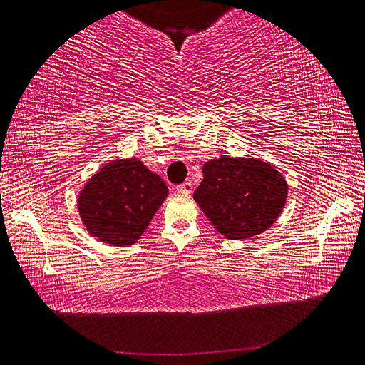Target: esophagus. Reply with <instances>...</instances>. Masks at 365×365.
<instances>
[{
    "label": "esophagus",
    "mask_w": 365,
    "mask_h": 365,
    "mask_svg": "<svg viewBox=\"0 0 365 365\" xmlns=\"http://www.w3.org/2000/svg\"><path fill=\"white\" fill-rule=\"evenodd\" d=\"M177 192L180 193H192L193 192V183L192 182H183L182 185H178Z\"/></svg>",
    "instance_id": "obj_1"
}]
</instances>
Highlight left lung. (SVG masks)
Listing matches in <instances>:
<instances>
[{"mask_svg":"<svg viewBox=\"0 0 365 365\" xmlns=\"http://www.w3.org/2000/svg\"><path fill=\"white\" fill-rule=\"evenodd\" d=\"M193 198L219 234L240 240L276 222L286 205L287 183L263 160L222 155L203 165Z\"/></svg>","mask_w":365,"mask_h":365,"instance_id":"1","label":"left lung"}]
</instances>
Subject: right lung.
Masks as SVG:
<instances>
[{"label": "right lung", "mask_w": 365, "mask_h": 365, "mask_svg": "<svg viewBox=\"0 0 365 365\" xmlns=\"http://www.w3.org/2000/svg\"><path fill=\"white\" fill-rule=\"evenodd\" d=\"M169 195L165 182L138 159L108 162L84 185L78 211L89 234L117 247L136 244Z\"/></svg>", "instance_id": "right-lung-1"}]
</instances>
